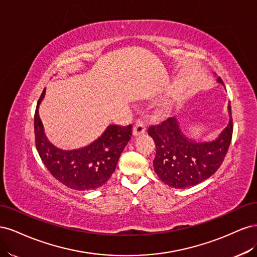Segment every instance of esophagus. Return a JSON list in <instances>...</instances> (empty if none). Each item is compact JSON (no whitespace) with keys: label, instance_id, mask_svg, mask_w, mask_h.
Listing matches in <instances>:
<instances>
[{"label":"esophagus","instance_id":"obj_1","mask_svg":"<svg viewBox=\"0 0 257 257\" xmlns=\"http://www.w3.org/2000/svg\"><path fill=\"white\" fill-rule=\"evenodd\" d=\"M145 133H146V124L142 120L138 119L133 127V135L135 137H137V136H141Z\"/></svg>","mask_w":257,"mask_h":257}]
</instances>
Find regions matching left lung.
Returning <instances> with one entry per match:
<instances>
[{
    "instance_id": "obj_1",
    "label": "left lung",
    "mask_w": 257,
    "mask_h": 257,
    "mask_svg": "<svg viewBox=\"0 0 257 257\" xmlns=\"http://www.w3.org/2000/svg\"><path fill=\"white\" fill-rule=\"evenodd\" d=\"M216 81L222 83L221 78ZM228 124L213 141H196L186 136L177 118H169L148 131L155 143L154 172L165 184L186 189L212 176L227 153L232 136L230 103Z\"/></svg>"
}]
</instances>
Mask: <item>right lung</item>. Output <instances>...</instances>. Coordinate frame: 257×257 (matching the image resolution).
Returning <instances> with one entry per match:
<instances>
[{
	"mask_svg": "<svg viewBox=\"0 0 257 257\" xmlns=\"http://www.w3.org/2000/svg\"><path fill=\"white\" fill-rule=\"evenodd\" d=\"M38 99L34 116L35 144L38 154L50 174L69 189L90 191L105 184L114 172L124 148L132 136V126L109 125L94 142L78 149L63 150L52 145L45 134L38 108L45 97Z\"/></svg>",
	"mask_w": 257,
	"mask_h": 257,
	"instance_id": "right-lung-1",
	"label": "right lung"
}]
</instances>
